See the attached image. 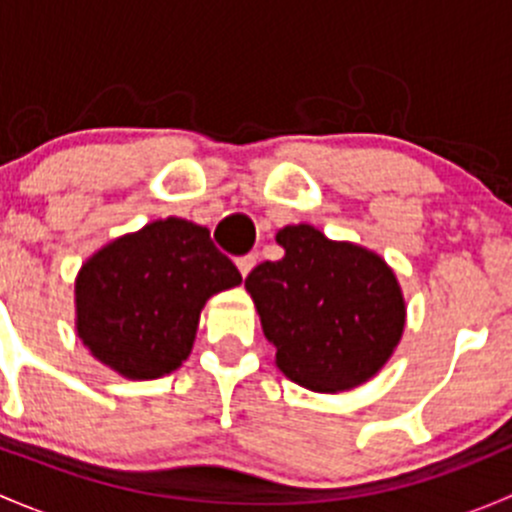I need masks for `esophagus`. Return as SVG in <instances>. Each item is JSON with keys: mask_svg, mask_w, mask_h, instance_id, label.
I'll return each instance as SVG.
<instances>
[{"mask_svg": "<svg viewBox=\"0 0 512 512\" xmlns=\"http://www.w3.org/2000/svg\"><path fill=\"white\" fill-rule=\"evenodd\" d=\"M235 262H237V270H240V275H242V277H247V275H250V270H252V267H255L257 257L252 255V252H250V255H242V257H237Z\"/></svg>", "mask_w": 512, "mask_h": 512, "instance_id": "esophagus-1", "label": "esophagus"}]
</instances>
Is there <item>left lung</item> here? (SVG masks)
<instances>
[{
    "instance_id": "left-lung-1",
    "label": "left lung",
    "mask_w": 512,
    "mask_h": 512,
    "mask_svg": "<svg viewBox=\"0 0 512 512\" xmlns=\"http://www.w3.org/2000/svg\"><path fill=\"white\" fill-rule=\"evenodd\" d=\"M282 260L247 275L277 366L312 391L354 389L386 364L404 332L399 282L374 252L312 225L277 232Z\"/></svg>"
}]
</instances>
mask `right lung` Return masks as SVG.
<instances>
[{"label": "right lung", "instance_id": "right-lung-1", "mask_svg": "<svg viewBox=\"0 0 512 512\" xmlns=\"http://www.w3.org/2000/svg\"><path fill=\"white\" fill-rule=\"evenodd\" d=\"M208 227L168 218L96 252L76 280V329L128 379H158L188 359L210 294L240 285Z\"/></svg>", "mask_w": 512, "mask_h": 512}]
</instances>
